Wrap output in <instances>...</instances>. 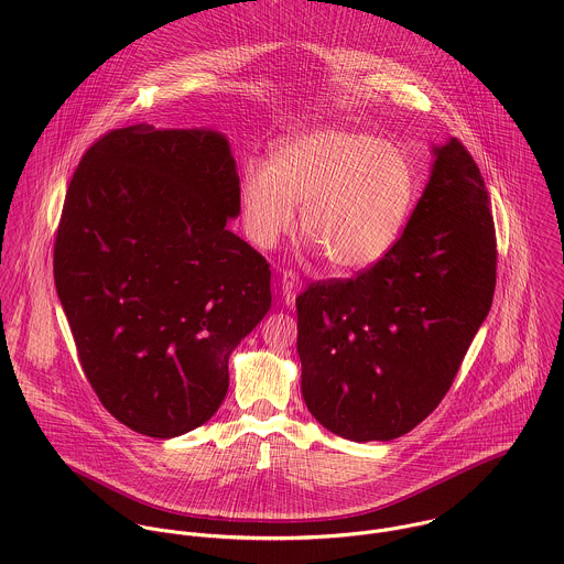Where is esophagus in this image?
I'll list each match as a JSON object with an SVG mask.
<instances>
[{"instance_id": "esophagus-1", "label": "esophagus", "mask_w": 564, "mask_h": 564, "mask_svg": "<svg viewBox=\"0 0 564 564\" xmlns=\"http://www.w3.org/2000/svg\"><path fill=\"white\" fill-rule=\"evenodd\" d=\"M299 292H301L299 274L294 270H283V274H281V294H283L285 305H294Z\"/></svg>"}]
</instances>
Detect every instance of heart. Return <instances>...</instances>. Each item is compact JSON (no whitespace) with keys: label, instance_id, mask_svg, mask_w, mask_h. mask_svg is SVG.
<instances>
[{"label":"heart","instance_id":"obj_1","mask_svg":"<svg viewBox=\"0 0 564 564\" xmlns=\"http://www.w3.org/2000/svg\"><path fill=\"white\" fill-rule=\"evenodd\" d=\"M417 195L411 158L367 131L325 127L285 140L270 166L250 164L239 184L248 237L272 248L296 224L325 261L362 270L398 241Z\"/></svg>","mask_w":564,"mask_h":564}]
</instances>
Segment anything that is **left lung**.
Wrapping results in <instances>:
<instances>
[{
    "label": "left lung",
    "instance_id": "8db88e82",
    "mask_svg": "<svg viewBox=\"0 0 564 564\" xmlns=\"http://www.w3.org/2000/svg\"><path fill=\"white\" fill-rule=\"evenodd\" d=\"M497 232L470 151L435 147L431 180L402 237L351 279L296 296L301 389L310 413L351 442H389L444 400L486 321Z\"/></svg>",
    "mask_w": 564,
    "mask_h": 564
}]
</instances>
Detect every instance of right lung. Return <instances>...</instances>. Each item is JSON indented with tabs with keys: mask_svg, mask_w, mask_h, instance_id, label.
Masks as SVG:
<instances>
[{
	"mask_svg": "<svg viewBox=\"0 0 564 564\" xmlns=\"http://www.w3.org/2000/svg\"><path fill=\"white\" fill-rule=\"evenodd\" d=\"M239 208L228 140L206 129L107 131L72 175L56 294L87 382L140 435L208 422L232 349L270 310V263L226 228Z\"/></svg>",
	"mask_w": 564,
	"mask_h": 564,
	"instance_id": "right-lung-1",
	"label": "right lung"
}]
</instances>
